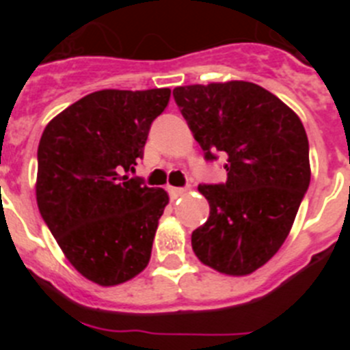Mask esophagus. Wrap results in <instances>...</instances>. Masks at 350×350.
Returning a JSON list of instances; mask_svg holds the SVG:
<instances>
[{"instance_id": "34e87169", "label": "esophagus", "mask_w": 350, "mask_h": 350, "mask_svg": "<svg viewBox=\"0 0 350 350\" xmlns=\"http://www.w3.org/2000/svg\"><path fill=\"white\" fill-rule=\"evenodd\" d=\"M185 187H168V193L170 196L173 198V200H177L178 196H182V194H185Z\"/></svg>"}]
</instances>
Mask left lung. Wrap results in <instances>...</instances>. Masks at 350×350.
<instances>
[{
	"instance_id": "8db88e82",
	"label": "left lung",
	"mask_w": 350,
	"mask_h": 350,
	"mask_svg": "<svg viewBox=\"0 0 350 350\" xmlns=\"http://www.w3.org/2000/svg\"><path fill=\"white\" fill-rule=\"evenodd\" d=\"M173 98L205 159L228 156L224 184L198 185L210 215L191 234L194 254L219 273H252L282 247L310 184L305 128L277 96L243 80L182 85Z\"/></svg>"
}]
</instances>
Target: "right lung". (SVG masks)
I'll return each instance as SVG.
<instances>
[{
	"instance_id": "obj_1",
	"label": "right lung",
	"mask_w": 350,
	"mask_h": 350,
	"mask_svg": "<svg viewBox=\"0 0 350 350\" xmlns=\"http://www.w3.org/2000/svg\"><path fill=\"white\" fill-rule=\"evenodd\" d=\"M170 89H103L83 96L43 129L36 203L79 273L117 286L145 270L168 194L131 177Z\"/></svg>"
}]
</instances>
